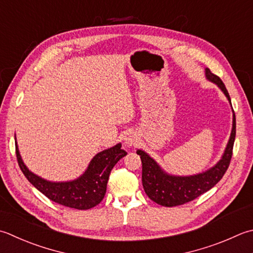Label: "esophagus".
I'll return each instance as SVG.
<instances>
[{
	"mask_svg": "<svg viewBox=\"0 0 253 253\" xmlns=\"http://www.w3.org/2000/svg\"><path fill=\"white\" fill-rule=\"evenodd\" d=\"M138 142V139H137V136L135 135V133H128V135L125 137V143L127 147H133L136 146Z\"/></svg>",
	"mask_w": 253,
	"mask_h": 253,
	"instance_id": "obj_1",
	"label": "esophagus"
}]
</instances>
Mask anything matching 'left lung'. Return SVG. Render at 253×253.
Masks as SVG:
<instances>
[{"label":"left lung","mask_w":253,"mask_h":253,"mask_svg":"<svg viewBox=\"0 0 253 253\" xmlns=\"http://www.w3.org/2000/svg\"><path fill=\"white\" fill-rule=\"evenodd\" d=\"M205 76L207 80L217 84V86L224 92L231 104L229 93L220 78L211 73L207 68L205 69ZM235 137L236 116L234 113L230 138L221 159L210 170L189 176L168 174L148 153L142 150H137V155L140 156L142 163V186L148 197L161 206L173 207L185 204L210 191L221 180L228 169L232 157Z\"/></svg>","instance_id":"8db88e82"}]
</instances>
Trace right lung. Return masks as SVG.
Here are the masks:
<instances>
[{
    "instance_id": "1",
    "label": "right lung",
    "mask_w": 253,
    "mask_h": 253,
    "mask_svg": "<svg viewBox=\"0 0 253 253\" xmlns=\"http://www.w3.org/2000/svg\"><path fill=\"white\" fill-rule=\"evenodd\" d=\"M16 157L18 166L26 179L44 196L58 204L76 210H90L100 204L106 193V185L114 166L127 155L117 143L110 149L103 150L91 160L87 169L77 180L69 182H50L34 174L24 165L17 143Z\"/></svg>"
}]
</instances>
